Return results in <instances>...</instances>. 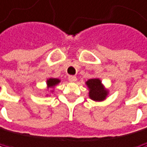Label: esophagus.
Masks as SVG:
<instances>
[{
	"instance_id": "34e87169",
	"label": "esophagus",
	"mask_w": 147,
	"mask_h": 147,
	"mask_svg": "<svg viewBox=\"0 0 147 147\" xmlns=\"http://www.w3.org/2000/svg\"><path fill=\"white\" fill-rule=\"evenodd\" d=\"M77 77H75V76H69L68 77V80H69L70 82H76L77 81Z\"/></svg>"
}]
</instances>
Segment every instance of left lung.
<instances>
[{"label": "left lung", "instance_id": "obj_1", "mask_svg": "<svg viewBox=\"0 0 147 147\" xmlns=\"http://www.w3.org/2000/svg\"><path fill=\"white\" fill-rule=\"evenodd\" d=\"M85 84L89 90V97L94 101H103L107 99L109 90L105 88L99 78L88 80Z\"/></svg>", "mask_w": 147, "mask_h": 147}]
</instances>
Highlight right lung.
Masks as SVG:
<instances>
[{
    "mask_svg": "<svg viewBox=\"0 0 147 147\" xmlns=\"http://www.w3.org/2000/svg\"><path fill=\"white\" fill-rule=\"evenodd\" d=\"M60 80L59 79H55V78H48L47 80V90H49L50 93H53L54 92V89L56 88L57 85H58L60 83ZM47 96H48V94H47Z\"/></svg>",
    "mask_w": 147,
    "mask_h": 147,
    "instance_id": "add662e5",
    "label": "right lung"
}]
</instances>
